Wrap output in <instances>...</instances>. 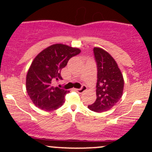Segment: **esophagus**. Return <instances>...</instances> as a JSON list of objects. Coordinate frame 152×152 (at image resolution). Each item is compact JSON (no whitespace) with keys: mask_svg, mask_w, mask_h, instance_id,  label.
Instances as JSON below:
<instances>
[{"mask_svg":"<svg viewBox=\"0 0 152 152\" xmlns=\"http://www.w3.org/2000/svg\"><path fill=\"white\" fill-rule=\"evenodd\" d=\"M87 90V87L86 86H83L81 88H77L76 89V91H77L78 94H83V92Z\"/></svg>","mask_w":152,"mask_h":152,"instance_id":"obj_1","label":"esophagus"}]
</instances>
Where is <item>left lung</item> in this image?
Returning a JSON list of instances; mask_svg holds the SVG:
<instances>
[{
    "label": "left lung",
    "instance_id": "1",
    "mask_svg": "<svg viewBox=\"0 0 152 152\" xmlns=\"http://www.w3.org/2000/svg\"><path fill=\"white\" fill-rule=\"evenodd\" d=\"M94 53L98 71L96 100L88 108L99 113L110 110L120 100L124 81L117 63L106 50L94 47Z\"/></svg>",
    "mask_w": 152,
    "mask_h": 152
}]
</instances>
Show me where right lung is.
Listing matches in <instances>:
<instances>
[{"label": "right lung", "mask_w": 152, "mask_h": 152, "mask_svg": "<svg viewBox=\"0 0 152 152\" xmlns=\"http://www.w3.org/2000/svg\"><path fill=\"white\" fill-rule=\"evenodd\" d=\"M80 52L78 48L56 43L36 56L28 71L26 81L28 95L36 107L50 111L64 104L69 91L53 86V82L62 79L61 69L71 57Z\"/></svg>", "instance_id": "add662e5"}]
</instances>
